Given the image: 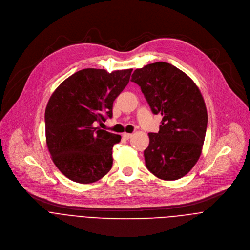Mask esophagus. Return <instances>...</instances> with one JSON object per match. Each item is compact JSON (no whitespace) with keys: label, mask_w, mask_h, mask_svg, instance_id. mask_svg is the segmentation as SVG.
<instances>
[{"label":"esophagus","mask_w":250,"mask_h":250,"mask_svg":"<svg viewBox=\"0 0 250 250\" xmlns=\"http://www.w3.org/2000/svg\"><path fill=\"white\" fill-rule=\"evenodd\" d=\"M123 136H124L125 139H128V138H130V137L132 136V134H131V133H127V132H124V133H123Z\"/></svg>","instance_id":"1"}]
</instances>
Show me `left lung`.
I'll return each mask as SVG.
<instances>
[{"mask_svg": "<svg viewBox=\"0 0 250 250\" xmlns=\"http://www.w3.org/2000/svg\"><path fill=\"white\" fill-rule=\"evenodd\" d=\"M130 81L140 87L152 113L162 116L159 131L148 133L147 169L162 180L180 179L199 160L206 136L208 113L198 86L161 61L134 70Z\"/></svg>", "mask_w": 250, "mask_h": 250, "instance_id": "left-lung-1", "label": "left lung"}]
</instances>
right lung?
<instances>
[{"instance_id":"1","label":"right lung","mask_w":250,"mask_h":250,"mask_svg":"<svg viewBox=\"0 0 250 250\" xmlns=\"http://www.w3.org/2000/svg\"><path fill=\"white\" fill-rule=\"evenodd\" d=\"M132 69L109 73L87 68L64 80L45 109V136L52 161L77 183H94L113 166L121 135L95 127L113 117V104L127 85Z\"/></svg>"}]
</instances>
